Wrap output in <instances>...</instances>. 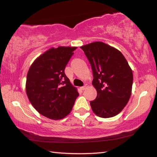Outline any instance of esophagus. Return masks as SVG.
I'll return each mask as SVG.
<instances>
[{"instance_id": "1", "label": "esophagus", "mask_w": 157, "mask_h": 157, "mask_svg": "<svg viewBox=\"0 0 157 157\" xmlns=\"http://www.w3.org/2000/svg\"><path fill=\"white\" fill-rule=\"evenodd\" d=\"M87 87H88V86H87V84H85V85H84V86H82L80 89H81L82 90H83V91H84V90H85V89H86L87 88Z\"/></svg>"}]
</instances>
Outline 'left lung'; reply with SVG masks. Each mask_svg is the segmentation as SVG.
<instances>
[{
  "label": "left lung",
  "mask_w": 157,
  "mask_h": 157,
  "mask_svg": "<svg viewBox=\"0 0 157 157\" xmlns=\"http://www.w3.org/2000/svg\"><path fill=\"white\" fill-rule=\"evenodd\" d=\"M88 59L94 75L92 84L97 97L90 102L93 111L101 118H111L123 109L131 96L133 74L118 50L96 41L80 47Z\"/></svg>",
  "instance_id": "left-lung-1"
}]
</instances>
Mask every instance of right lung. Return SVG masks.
<instances>
[{
    "mask_svg": "<svg viewBox=\"0 0 157 157\" xmlns=\"http://www.w3.org/2000/svg\"><path fill=\"white\" fill-rule=\"evenodd\" d=\"M77 47L59 46L37 57L29 69L26 94L38 112L52 120H59L72 110L79 94L64 73Z\"/></svg>",
    "mask_w": 157,
    "mask_h": 157,
    "instance_id": "add662e5",
    "label": "right lung"
}]
</instances>
